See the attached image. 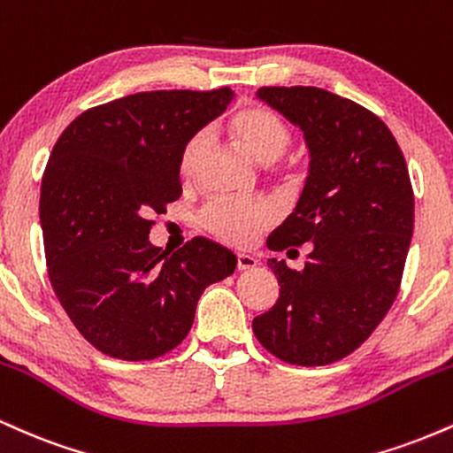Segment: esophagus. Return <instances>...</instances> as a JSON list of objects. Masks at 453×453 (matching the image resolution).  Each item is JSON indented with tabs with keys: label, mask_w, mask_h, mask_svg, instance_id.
<instances>
[{
	"label": "esophagus",
	"mask_w": 453,
	"mask_h": 453,
	"mask_svg": "<svg viewBox=\"0 0 453 453\" xmlns=\"http://www.w3.org/2000/svg\"><path fill=\"white\" fill-rule=\"evenodd\" d=\"M236 266H238V270H251L257 266V259L253 256H249V253H238Z\"/></svg>",
	"instance_id": "1"
}]
</instances>
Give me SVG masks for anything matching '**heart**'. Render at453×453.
<instances>
[{
    "label": "heart",
    "instance_id": "1",
    "mask_svg": "<svg viewBox=\"0 0 453 453\" xmlns=\"http://www.w3.org/2000/svg\"><path fill=\"white\" fill-rule=\"evenodd\" d=\"M227 134L244 153L257 164L270 165L288 153L292 144V132L285 119L270 108L242 106L227 119ZM204 155V138L194 136L187 140L180 153V176L191 180L200 168ZM202 223L221 241L232 244H249L259 232L273 223V211L264 204H244L234 200H215L202 212Z\"/></svg>",
    "mask_w": 453,
    "mask_h": 453
}]
</instances>
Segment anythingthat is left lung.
<instances>
[{
  "instance_id": "obj_1",
  "label": "left lung",
  "mask_w": 453,
  "mask_h": 453,
  "mask_svg": "<svg viewBox=\"0 0 453 453\" xmlns=\"http://www.w3.org/2000/svg\"><path fill=\"white\" fill-rule=\"evenodd\" d=\"M257 97L300 127L311 155L303 196L266 244L311 247L303 270L268 259L280 289L253 334L279 360L324 366L356 351L396 300L413 236L409 170L360 104L317 87H262Z\"/></svg>"
}]
</instances>
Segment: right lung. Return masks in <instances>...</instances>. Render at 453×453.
Returning a JSON list of instances; mask_svg holds the SVG:
<instances>
[{"label": "right lung", "instance_id": "1", "mask_svg": "<svg viewBox=\"0 0 453 453\" xmlns=\"http://www.w3.org/2000/svg\"><path fill=\"white\" fill-rule=\"evenodd\" d=\"M232 97L230 87L134 93L82 112L53 147L40 189L49 279L76 330L106 356L140 362L173 351L202 292L236 268L209 238L174 253L149 241L150 212L183 191L187 140Z\"/></svg>", "mask_w": 453, "mask_h": 453}]
</instances>
